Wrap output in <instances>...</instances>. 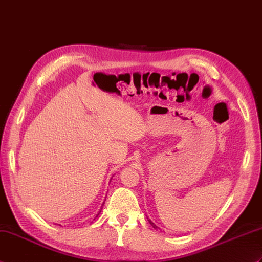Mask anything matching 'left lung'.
<instances>
[{
  "mask_svg": "<svg viewBox=\"0 0 262 262\" xmlns=\"http://www.w3.org/2000/svg\"><path fill=\"white\" fill-rule=\"evenodd\" d=\"M148 221H149V223H150V224H151V226H153V228H154V229H157V227H156V226H155V224H154V223H153V222H151V221H150V220H148Z\"/></svg>",
  "mask_w": 262,
  "mask_h": 262,
  "instance_id": "1",
  "label": "left lung"
}]
</instances>
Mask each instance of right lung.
<instances>
[{"mask_svg": "<svg viewBox=\"0 0 262 262\" xmlns=\"http://www.w3.org/2000/svg\"><path fill=\"white\" fill-rule=\"evenodd\" d=\"M102 205H103V204H102ZM99 212H101V211H99ZM98 214H99V213H98ZM98 214H97V215H96V217H97V216H98Z\"/></svg>", "mask_w": 262, "mask_h": 262, "instance_id": "add662e5", "label": "right lung"}]
</instances>
